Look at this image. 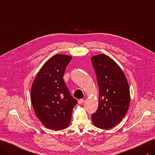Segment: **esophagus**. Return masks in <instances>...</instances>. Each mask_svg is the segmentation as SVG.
Wrapping results in <instances>:
<instances>
[{
    "mask_svg": "<svg viewBox=\"0 0 155 155\" xmlns=\"http://www.w3.org/2000/svg\"><path fill=\"white\" fill-rule=\"evenodd\" d=\"M84 102V99H80V100H78V104H83Z\"/></svg>",
    "mask_w": 155,
    "mask_h": 155,
    "instance_id": "esophagus-1",
    "label": "esophagus"
}]
</instances>
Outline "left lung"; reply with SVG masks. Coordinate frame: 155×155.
<instances>
[{"instance_id":"1","label":"left lung","mask_w":155,"mask_h":155,"mask_svg":"<svg viewBox=\"0 0 155 155\" xmlns=\"http://www.w3.org/2000/svg\"><path fill=\"white\" fill-rule=\"evenodd\" d=\"M91 61L99 87V107L92 115L97 127L109 129L125 116L130 104L127 78L118 64L109 56L95 55Z\"/></svg>"}]
</instances>
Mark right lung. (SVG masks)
<instances>
[{
    "instance_id": "add662e5",
    "label": "right lung",
    "mask_w": 155,
    "mask_h": 155,
    "mask_svg": "<svg viewBox=\"0 0 155 155\" xmlns=\"http://www.w3.org/2000/svg\"><path fill=\"white\" fill-rule=\"evenodd\" d=\"M71 59L64 54L52 56L40 70L31 87V100L36 116L46 128L55 131L69 126L77 104L63 79Z\"/></svg>"
}]
</instances>
